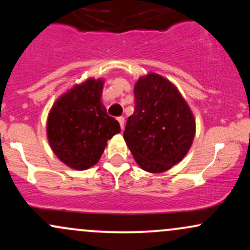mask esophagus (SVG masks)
Listing matches in <instances>:
<instances>
[{"mask_svg": "<svg viewBox=\"0 0 250 250\" xmlns=\"http://www.w3.org/2000/svg\"><path fill=\"white\" fill-rule=\"evenodd\" d=\"M117 121H119L120 127H121V129L123 130V129H125V117H123V116L117 117Z\"/></svg>", "mask_w": 250, "mask_h": 250, "instance_id": "obj_1", "label": "esophagus"}]
</instances>
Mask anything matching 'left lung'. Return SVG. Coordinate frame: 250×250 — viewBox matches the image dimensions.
<instances>
[{"mask_svg": "<svg viewBox=\"0 0 250 250\" xmlns=\"http://www.w3.org/2000/svg\"><path fill=\"white\" fill-rule=\"evenodd\" d=\"M135 110L125 137L135 161L148 173H163L182 161L193 145L196 125L179 89L155 73L135 83Z\"/></svg>", "mask_w": 250, "mask_h": 250, "instance_id": "left-lung-1", "label": "left lung"}]
</instances>
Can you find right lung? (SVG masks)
I'll return each instance as SVG.
<instances>
[{"mask_svg": "<svg viewBox=\"0 0 250 250\" xmlns=\"http://www.w3.org/2000/svg\"><path fill=\"white\" fill-rule=\"evenodd\" d=\"M103 79L85 80L62 94L51 107L47 137L57 159L71 169L85 170L101 159L108 140L121 131L101 101Z\"/></svg>", "mask_w": 250, "mask_h": 250, "instance_id": "1", "label": "right lung"}]
</instances>
